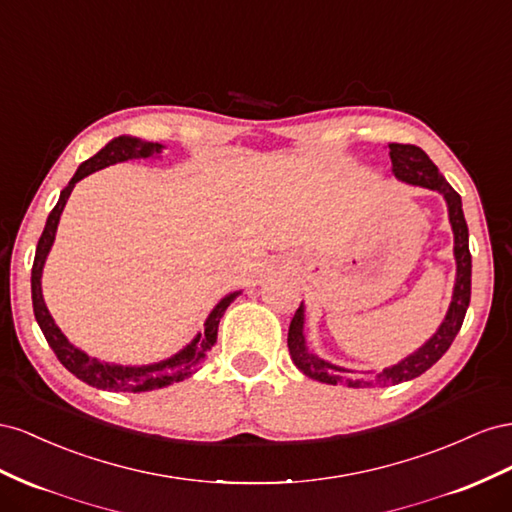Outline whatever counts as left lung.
Instances as JSON below:
<instances>
[{
  "instance_id": "obj_1",
  "label": "left lung",
  "mask_w": 512,
  "mask_h": 512,
  "mask_svg": "<svg viewBox=\"0 0 512 512\" xmlns=\"http://www.w3.org/2000/svg\"><path fill=\"white\" fill-rule=\"evenodd\" d=\"M388 148H390L394 178L405 184L429 188V191L440 193L446 201L448 221L452 227V236H455V248H452V253H455V264H457L452 298L440 328H437L431 337L416 349V352L405 356L397 364H390V367L382 371H360V373L339 367V364H332L311 352L304 337V302H300L296 315L291 317L289 332H287L289 356L306 377H311L321 384L349 386V388H371V386L384 388V386H394L401 382H410V379L429 371L433 364L448 352L450 343L455 341L457 332L461 330L467 306H470V294H472L470 233H467V223L463 216L459 193L446 182V178L440 173V169L433 165V160L427 156L425 150L416 148V145H403V143H390Z\"/></svg>"
}]
</instances>
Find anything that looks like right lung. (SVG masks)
Returning <instances> with one entry per match:
<instances>
[{"label": "right lung", "instance_id": "add662e5", "mask_svg": "<svg viewBox=\"0 0 512 512\" xmlns=\"http://www.w3.org/2000/svg\"><path fill=\"white\" fill-rule=\"evenodd\" d=\"M163 150H165L163 143L143 141L139 137H130V135L111 139L105 148L98 150L92 158H87L85 163L79 165L68 186L60 193V199H57L55 208L51 210L45 231H42L36 246V257H34V268H32V302H34L36 321L42 334H45L49 347L55 352L57 360H60L72 375L79 377L81 382L90 384L92 388L111 390V392H148V390L171 386L175 382H184L186 377L197 373L199 364L206 360V354L216 343L218 321H221L227 306L242 294V291H231V294L218 300L214 309L210 311V315L206 317V321H203V330L195 334L191 343L184 345L180 352H175L173 356L158 362H150V364H115V362H105L85 354L83 349H79L77 345H72L68 341L66 334L51 317L45 298H42V270H45L47 257L55 242L57 225H60V216L66 208V201L72 193V188H75L77 182H81L83 178H87V175L98 169H105L109 165L124 163V160H133V158H156L163 154Z\"/></svg>", "mask_w": 512, "mask_h": 512}]
</instances>
